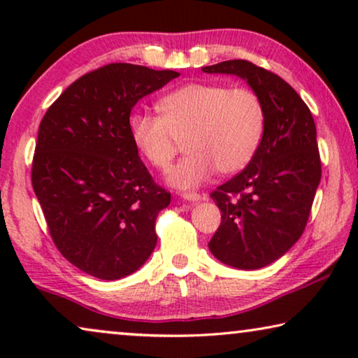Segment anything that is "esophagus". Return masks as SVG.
<instances>
[{
	"mask_svg": "<svg viewBox=\"0 0 358 358\" xmlns=\"http://www.w3.org/2000/svg\"><path fill=\"white\" fill-rule=\"evenodd\" d=\"M182 199L187 200V202H200V200H202L200 194H197V192H184Z\"/></svg>",
	"mask_w": 358,
	"mask_h": 358,
	"instance_id": "1",
	"label": "esophagus"
}]
</instances>
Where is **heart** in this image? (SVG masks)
Returning <instances> with one entry per match:
<instances>
[{"instance_id": "b5f03b06", "label": "heart", "mask_w": 358, "mask_h": 358, "mask_svg": "<svg viewBox=\"0 0 358 358\" xmlns=\"http://www.w3.org/2000/svg\"><path fill=\"white\" fill-rule=\"evenodd\" d=\"M159 115L134 114L129 130L138 153L168 169L184 141L187 155L169 171V185L185 190L217 169L229 176L256 156L266 131V107L256 91L220 83H190L158 102Z\"/></svg>"}]
</instances>
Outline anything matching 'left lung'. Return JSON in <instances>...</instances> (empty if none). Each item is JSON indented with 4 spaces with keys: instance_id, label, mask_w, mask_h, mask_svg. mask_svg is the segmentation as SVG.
<instances>
[{
    "instance_id": "obj_1",
    "label": "left lung",
    "mask_w": 358,
    "mask_h": 358,
    "mask_svg": "<svg viewBox=\"0 0 358 358\" xmlns=\"http://www.w3.org/2000/svg\"><path fill=\"white\" fill-rule=\"evenodd\" d=\"M202 71L241 78L266 107V131L256 156L212 192L222 223L208 243L220 262L256 271L290 251L306 227L321 180L316 125L288 83L251 62L228 60Z\"/></svg>"
}]
</instances>
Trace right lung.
<instances>
[{"label": "right lung", "mask_w": 358, "mask_h": 358, "mask_svg": "<svg viewBox=\"0 0 358 358\" xmlns=\"http://www.w3.org/2000/svg\"><path fill=\"white\" fill-rule=\"evenodd\" d=\"M179 73L110 63L81 76L38 127L32 187L63 257L102 280L143 266L171 194L151 179L131 141L130 112Z\"/></svg>", "instance_id": "1"}]
</instances>
